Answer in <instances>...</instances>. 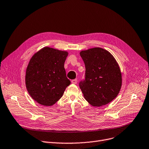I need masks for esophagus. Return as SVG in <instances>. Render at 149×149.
Returning a JSON list of instances; mask_svg holds the SVG:
<instances>
[{
	"instance_id": "obj_1",
	"label": "esophagus",
	"mask_w": 149,
	"mask_h": 149,
	"mask_svg": "<svg viewBox=\"0 0 149 149\" xmlns=\"http://www.w3.org/2000/svg\"><path fill=\"white\" fill-rule=\"evenodd\" d=\"M71 82H72V83H73V84H77V79L72 80L71 81Z\"/></svg>"
}]
</instances>
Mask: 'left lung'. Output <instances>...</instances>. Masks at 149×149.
<instances>
[{
  "label": "left lung",
  "mask_w": 149,
  "mask_h": 149,
  "mask_svg": "<svg viewBox=\"0 0 149 149\" xmlns=\"http://www.w3.org/2000/svg\"><path fill=\"white\" fill-rule=\"evenodd\" d=\"M85 65V79L79 83L86 100L93 106L106 105L115 99L122 84L121 70L112 55L101 48L80 53Z\"/></svg>",
  "instance_id": "1"
}]
</instances>
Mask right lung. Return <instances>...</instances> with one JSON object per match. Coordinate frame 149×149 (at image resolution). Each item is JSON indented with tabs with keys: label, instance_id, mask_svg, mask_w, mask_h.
Here are the masks:
<instances>
[{
	"label": "right lung",
	"instance_id": "obj_1",
	"mask_svg": "<svg viewBox=\"0 0 149 149\" xmlns=\"http://www.w3.org/2000/svg\"><path fill=\"white\" fill-rule=\"evenodd\" d=\"M68 52L45 47L31 58L26 68V87L39 104L51 106L63 95L70 84L64 64Z\"/></svg>",
	"mask_w": 149,
	"mask_h": 149
}]
</instances>
